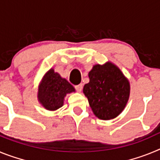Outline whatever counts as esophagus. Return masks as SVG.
I'll return each instance as SVG.
<instances>
[{
    "label": "esophagus",
    "instance_id": "1",
    "mask_svg": "<svg viewBox=\"0 0 160 160\" xmlns=\"http://www.w3.org/2000/svg\"><path fill=\"white\" fill-rule=\"evenodd\" d=\"M75 89L77 91H78V92H81L82 90V84H79L78 85V86H75Z\"/></svg>",
    "mask_w": 160,
    "mask_h": 160
}]
</instances>
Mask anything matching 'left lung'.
I'll use <instances>...</instances> for the list:
<instances>
[{
	"label": "left lung",
	"instance_id": "8db88e82",
	"mask_svg": "<svg viewBox=\"0 0 160 160\" xmlns=\"http://www.w3.org/2000/svg\"><path fill=\"white\" fill-rule=\"evenodd\" d=\"M90 82L83 93L100 119L115 118L123 111L130 95V84L121 70L111 62L95 65L89 73Z\"/></svg>",
	"mask_w": 160,
	"mask_h": 160
}]
</instances>
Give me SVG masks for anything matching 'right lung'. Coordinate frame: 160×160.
Segmentation results:
<instances>
[{
    "mask_svg": "<svg viewBox=\"0 0 160 160\" xmlns=\"http://www.w3.org/2000/svg\"><path fill=\"white\" fill-rule=\"evenodd\" d=\"M73 91V86L51 69L42 78L38 89V100L46 109L55 111L63 106L65 96Z\"/></svg>",
    "mask_w": 160,
    "mask_h": 160,
    "instance_id": "add662e5",
    "label": "right lung"
}]
</instances>
